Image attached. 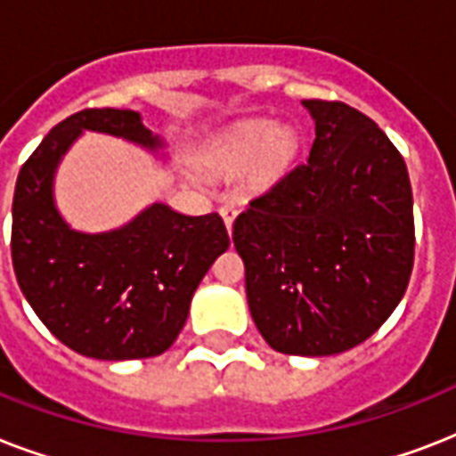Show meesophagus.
<instances>
[{"label":"esophagus","instance_id":"esophagus-1","mask_svg":"<svg viewBox=\"0 0 456 456\" xmlns=\"http://www.w3.org/2000/svg\"><path fill=\"white\" fill-rule=\"evenodd\" d=\"M220 215H222V220H224V224H227L229 232H232V227H234V220H236V208L234 206H222Z\"/></svg>","mask_w":456,"mask_h":456}]
</instances>
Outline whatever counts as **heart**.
<instances>
[{
  "label": "heart",
  "instance_id": "heart-1",
  "mask_svg": "<svg viewBox=\"0 0 456 456\" xmlns=\"http://www.w3.org/2000/svg\"><path fill=\"white\" fill-rule=\"evenodd\" d=\"M300 153V139L291 127L256 120L222 139L210 153V167L217 172H241L250 167V182L270 186L291 170Z\"/></svg>",
  "mask_w": 456,
  "mask_h": 456
}]
</instances>
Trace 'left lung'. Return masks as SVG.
<instances>
[{
	"instance_id": "obj_1",
	"label": "left lung",
	"mask_w": 456,
	"mask_h": 456,
	"mask_svg": "<svg viewBox=\"0 0 456 456\" xmlns=\"http://www.w3.org/2000/svg\"><path fill=\"white\" fill-rule=\"evenodd\" d=\"M307 163L234 222L257 331L277 353L326 357L393 314L414 265L407 165L374 120L340 102H303Z\"/></svg>"
}]
</instances>
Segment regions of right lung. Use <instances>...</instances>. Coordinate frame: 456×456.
<instances>
[{"label":"right lung","instance_id":"right-lung-1","mask_svg":"<svg viewBox=\"0 0 456 456\" xmlns=\"http://www.w3.org/2000/svg\"><path fill=\"white\" fill-rule=\"evenodd\" d=\"M82 132H99L167 158L137 110L87 109L53 127L18 172L11 257L25 300L75 353L144 360L165 353L189 317L193 291L229 248L217 213L182 215L151 203L123 227L77 232L56 208L53 179Z\"/></svg>","mask_w":456,"mask_h":456}]
</instances>
